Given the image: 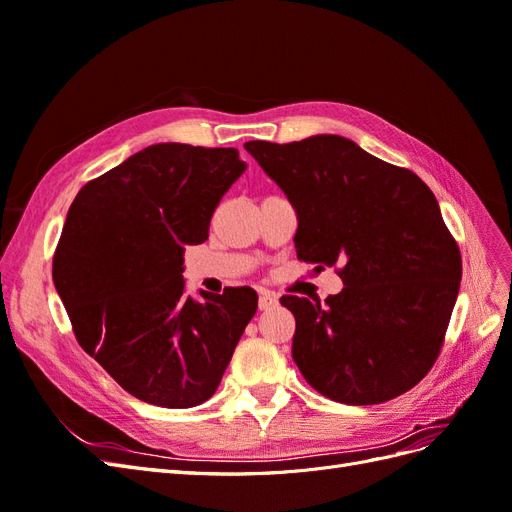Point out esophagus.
Here are the masks:
<instances>
[{"label": "esophagus", "instance_id": "1", "mask_svg": "<svg viewBox=\"0 0 512 512\" xmlns=\"http://www.w3.org/2000/svg\"><path fill=\"white\" fill-rule=\"evenodd\" d=\"M277 305V297L271 292H260L258 297V309L260 312H267V309H273Z\"/></svg>", "mask_w": 512, "mask_h": 512}]
</instances>
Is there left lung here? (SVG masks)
Returning a JSON list of instances; mask_svg holds the SVG:
<instances>
[{
	"label": "left lung",
	"mask_w": 512,
	"mask_h": 512,
	"mask_svg": "<svg viewBox=\"0 0 512 512\" xmlns=\"http://www.w3.org/2000/svg\"><path fill=\"white\" fill-rule=\"evenodd\" d=\"M245 149L297 211L299 260L337 267L344 282L324 303L280 299L297 320L292 359L303 378L348 406L410 391L438 359L461 282L436 196L412 170L344 136Z\"/></svg>",
	"instance_id": "obj_1"
}]
</instances>
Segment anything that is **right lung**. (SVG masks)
Instances as JSON below:
<instances>
[{"label":"right lung","instance_id":"right-lung-1","mask_svg":"<svg viewBox=\"0 0 512 512\" xmlns=\"http://www.w3.org/2000/svg\"><path fill=\"white\" fill-rule=\"evenodd\" d=\"M245 170L237 149L160 143L85 183L53 256V282L81 348L136 399L207 401L258 307L250 286L185 297L183 252L209 237Z\"/></svg>","mask_w":512,"mask_h":512}]
</instances>
